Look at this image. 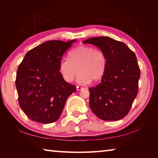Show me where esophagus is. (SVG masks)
Wrapping results in <instances>:
<instances>
[{"mask_svg":"<svg viewBox=\"0 0 158 158\" xmlns=\"http://www.w3.org/2000/svg\"><path fill=\"white\" fill-rule=\"evenodd\" d=\"M83 89H84V88L81 87V86H77V90H81Z\"/></svg>","mask_w":158,"mask_h":158,"instance_id":"1","label":"esophagus"}]
</instances>
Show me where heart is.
<instances>
[{"instance_id":"obj_1","label":"heart","mask_w":158,"mask_h":158,"mask_svg":"<svg viewBox=\"0 0 158 158\" xmlns=\"http://www.w3.org/2000/svg\"><path fill=\"white\" fill-rule=\"evenodd\" d=\"M69 56V58H62L59 64L60 73L65 81H73L78 71L77 81L79 84H87L91 80L98 81L102 77L106 59L101 49L81 45L72 50Z\"/></svg>"}]
</instances>
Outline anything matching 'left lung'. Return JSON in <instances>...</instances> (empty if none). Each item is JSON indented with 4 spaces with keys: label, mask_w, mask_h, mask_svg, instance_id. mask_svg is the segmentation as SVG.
Masks as SVG:
<instances>
[{
    "label": "left lung",
    "mask_w": 158,
    "mask_h": 158,
    "mask_svg": "<svg viewBox=\"0 0 158 158\" xmlns=\"http://www.w3.org/2000/svg\"><path fill=\"white\" fill-rule=\"evenodd\" d=\"M105 53L106 69L100 84L90 88L89 106L103 121H118L128 114L137 97L140 69L132 51L109 37H90L83 42Z\"/></svg>",
    "instance_id": "1"
}]
</instances>
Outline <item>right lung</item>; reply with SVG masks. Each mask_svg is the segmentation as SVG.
<instances>
[{
  "label": "right lung",
  "mask_w": 158,
  "mask_h": 158,
  "mask_svg": "<svg viewBox=\"0 0 158 158\" xmlns=\"http://www.w3.org/2000/svg\"><path fill=\"white\" fill-rule=\"evenodd\" d=\"M76 41L45 42L28 52L19 65V103L32 121L44 124L56 121L67 99L76 92L75 85L66 82L59 72L61 58Z\"/></svg>",
  "instance_id": "obj_1"
}]
</instances>
